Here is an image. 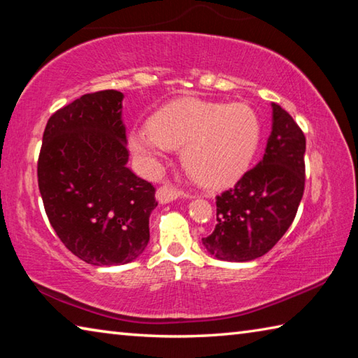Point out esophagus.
<instances>
[{"instance_id": "obj_1", "label": "esophagus", "mask_w": 358, "mask_h": 358, "mask_svg": "<svg viewBox=\"0 0 358 358\" xmlns=\"http://www.w3.org/2000/svg\"><path fill=\"white\" fill-rule=\"evenodd\" d=\"M180 196H185V194L178 191L177 187L171 183H164L162 186L157 187V191H156V197L161 203L172 202V201H175V199H178Z\"/></svg>"}]
</instances>
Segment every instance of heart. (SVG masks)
<instances>
[{
    "instance_id": "b5f03b06",
    "label": "heart",
    "mask_w": 358,
    "mask_h": 358,
    "mask_svg": "<svg viewBox=\"0 0 358 358\" xmlns=\"http://www.w3.org/2000/svg\"><path fill=\"white\" fill-rule=\"evenodd\" d=\"M260 120L245 102L181 99L151 120V128L132 132L131 147L155 162L169 148H183L185 171L205 186L227 185L243 173L260 141Z\"/></svg>"
}]
</instances>
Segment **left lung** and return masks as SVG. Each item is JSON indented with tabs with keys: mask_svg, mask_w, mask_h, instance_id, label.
<instances>
[{
	"mask_svg": "<svg viewBox=\"0 0 358 358\" xmlns=\"http://www.w3.org/2000/svg\"><path fill=\"white\" fill-rule=\"evenodd\" d=\"M262 161L216 196V227L202 238L211 256L248 262L268 252L290 227L305 191L306 138L281 106Z\"/></svg>",
	"mask_w": 358,
	"mask_h": 358,
	"instance_id": "obj_1",
	"label": "left lung"
}]
</instances>
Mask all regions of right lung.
I'll return each instance as SVG.
<instances>
[{"label": "right lung", "instance_id": "add662e5", "mask_svg": "<svg viewBox=\"0 0 358 358\" xmlns=\"http://www.w3.org/2000/svg\"><path fill=\"white\" fill-rule=\"evenodd\" d=\"M123 93L83 94L47 121L38 185L48 221L68 250L92 265L136 260L150 241L155 187L126 162Z\"/></svg>", "mask_w": 358, "mask_h": 358}]
</instances>
